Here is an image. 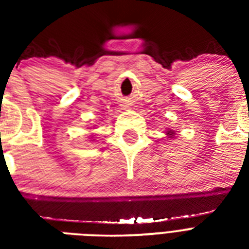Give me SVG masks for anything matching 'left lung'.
I'll list each match as a JSON object with an SVG mask.
<instances>
[{"instance_id": "obj_1", "label": "left lung", "mask_w": 249, "mask_h": 249, "mask_svg": "<svg viewBox=\"0 0 249 249\" xmlns=\"http://www.w3.org/2000/svg\"><path fill=\"white\" fill-rule=\"evenodd\" d=\"M174 134V132H172V130H170V132H168V136H173Z\"/></svg>"}]
</instances>
